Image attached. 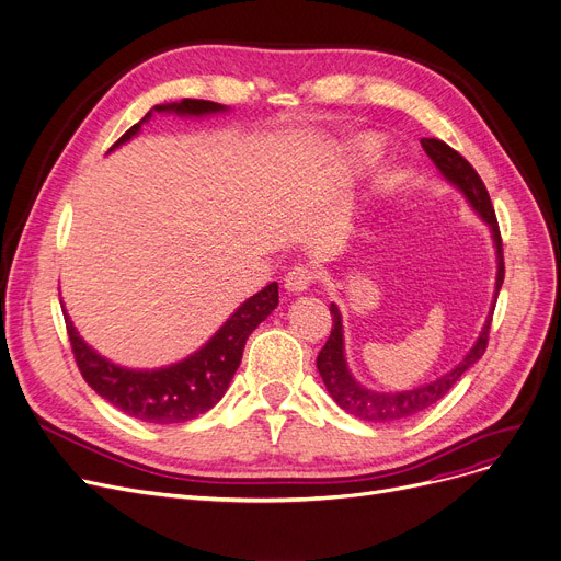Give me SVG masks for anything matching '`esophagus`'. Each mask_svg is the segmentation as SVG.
<instances>
[{"label":"esophagus","instance_id":"1","mask_svg":"<svg viewBox=\"0 0 561 561\" xmlns=\"http://www.w3.org/2000/svg\"><path fill=\"white\" fill-rule=\"evenodd\" d=\"M313 282H316V275L309 265H296L288 271L284 279V288L288 294H302V290H307Z\"/></svg>","mask_w":561,"mask_h":561}]
</instances>
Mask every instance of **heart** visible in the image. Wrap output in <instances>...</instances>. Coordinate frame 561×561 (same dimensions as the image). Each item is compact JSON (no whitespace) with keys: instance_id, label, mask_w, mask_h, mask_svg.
I'll list each match as a JSON object with an SVG mask.
<instances>
[{"instance_id":"heart-1","label":"heart","mask_w":561,"mask_h":561,"mask_svg":"<svg viewBox=\"0 0 561 561\" xmlns=\"http://www.w3.org/2000/svg\"><path fill=\"white\" fill-rule=\"evenodd\" d=\"M380 156V146L374 137H359L351 146L353 162H374Z\"/></svg>"}]
</instances>
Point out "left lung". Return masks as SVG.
Returning a JSON list of instances; mask_svg holds the SVG:
<instances>
[{
    "mask_svg": "<svg viewBox=\"0 0 561 561\" xmlns=\"http://www.w3.org/2000/svg\"><path fill=\"white\" fill-rule=\"evenodd\" d=\"M422 146L426 156L433 160V164L440 169V174L456 185L462 194H466L468 204L481 215V220L491 227L493 242H495V256H497V279H495V298L489 319L483 323V330L479 339L474 341V346L470 353L462 357L456 367L445 374L443 378H437L428 385H422L417 389H408V392H374V389H367L359 385L353 374L348 371V364L344 357V328H341V311L332 302V332L325 341V346L321 348L319 357H316V367H319V374L328 387L330 397L336 401L339 408H344L348 415L364 420V422H397V420H408L417 412L431 408L433 403L440 401L449 389L460 380V376L466 374L477 359L485 353V346H489V332H491V321H493V309L495 300L504 282V252H502V236L497 227V217L495 208L491 204L489 190H485L481 176L474 172V167L462 158L458 151H454L451 146H447L440 139H431L424 137Z\"/></svg>",
    "mask_w": 561,
    "mask_h": 561,
    "instance_id": "8db88e82",
    "label": "left lung"
}]
</instances>
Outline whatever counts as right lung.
<instances>
[{"label": "right lung", "instance_id": "right-lung-1", "mask_svg": "<svg viewBox=\"0 0 561 561\" xmlns=\"http://www.w3.org/2000/svg\"><path fill=\"white\" fill-rule=\"evenodd\" d=\"M225 105L210 101L185 99L181 103L156 105L139 124H135L112 149L128 141L139 133V128L151 118L153 112H174L181 116H204L225 112ZM279 302L277 282L267 284L256 296L242 302L231 319L217 330L208 344L197 353L185 357L172 367L153 371L124 369L118 364L101 357L91 346H87L78 330L72 328L66 316V330L70 339L72 355H76L78 369L95 394L124 410L126 415L149 422V424H179L204 415L227 392V387L240 367L242 351H245L248 336L265 321Z\"/></svg>", "mask_w": 561, "mask_h": 561}]
</instances>
